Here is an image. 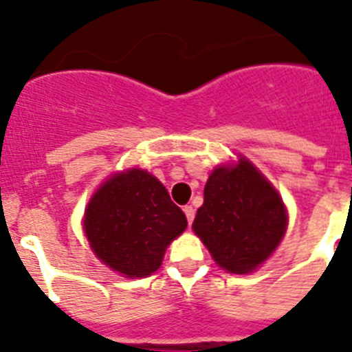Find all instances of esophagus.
I'll use <instances>...</instances> for the list:
<instances>
[{"mask_svg": "<svg viewBox=\"0 0 352 352\" xmlns=\"http://www.w3.org/2000/svg\"><path fill=\"white\" fill-rule=\"evenodd\" d=\"M183 212H185V216H187L188 225H192V221H194V208L190 207V205H187V207L183 208Z\"/></svg>", "mask_w": 352, "mask_h": 352, "instance_id": "obj_1", "label": "esophagus"}]
</instances>
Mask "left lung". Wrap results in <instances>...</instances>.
<instances>
[{
  "mask_svg": "<svg viewBox=\"0 0 352 352\" xmlns=\"http://www.w3.org/2000/svg\"><path fill=\"white\" fill-rule=\"evenodd\" d=\"M203 196L192 228L221 268L250 274L274 254L286 232V208L248 160L214 170Z\"/></svg>",
  "mask_w": 352,
  "mask_h": 352,
  "instance_id": "obj_1",
  "label": "left lung"
}]
</instances>
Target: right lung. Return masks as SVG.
Listing matches in <instances>:
<instances>
[{
	"instance_id": "right-lung-1",
	"label": "right lung",
	"mask_w": 352,
	"mask_h": 352,
	"mask_svg": "<svg viewBox=\"0 0 352 352\" xmlns=\"http://www.w3.org/2000/svg\"><path fill=\"white\" fill-rule=\"evenodd\" d=\"M187 228L167 188L140 169L115 174L91 197L84 230L102 263L126 277L155 274L165 248Z\"/></svg>"
}]
</instances>
